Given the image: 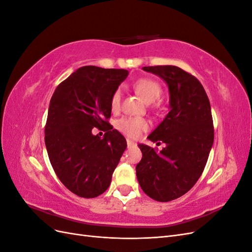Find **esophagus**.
Listing matches in <instances>:
<instances>
[{"label":"esophagus","mask_w":252,"mask_h":252,"mask_svg":"<svg viewBox=\"0 0 252 252\" xmlns=\"http://www.w3.org/2000/svg\"><path fill=\"white\" fill-rule=\"evenodd\" d=\"M127 146H128V147H133V146H135V143L132 142L131 140H128V139H127Z\"/></svg>","instance_id":"1"}]
</instances>
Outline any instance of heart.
Listing matches in <instances>:
<instances>
[{
    "label": "heart",
    "instance_id": "b5f03b06",
    "mask_svg": "<svg viewBox=\"0 0 252 252\" xmlns=\"http://www.w3.org/2000/svg\"><path fill=\"white\" fill-rule=\"evenodd\" d=\"M136 94L143 98V101L147 104L155 103L162 94V87L159 84L152 79H140L133 85ZM122 98V89L118 88L114 90L110 97V107L113 111L120 109ZM117 127L121 132L130 136V138H138L140 134L146 130L148 123L143 119L136 118H122L118 121Z\"/></svg>",
    "mask_w": 252,
    "mask_h": 252
}]
</instances>
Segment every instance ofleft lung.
Segmentation results:
<instances>
[{
  "label": "left lung",
  "instance_id": "left-lung-1",
  "mask_svg": "<svg viewBox=\"0 0 252 252\" xmlns=\"http://www.w3.org/2000/svg\"><path fill=\"white\" fill-rule=\"evenodd\" d=\"M143 70L167 84L169 112L147 138L163 142L165 147L158 151L139 144L143 157L135 167L136 178L151 199L169 202L193 187L207 163L215 138L211 107L199 80L180 67L149 66Z\"/></svg>",
  "mask_w": 252,
  "mask_h": 252
}]
</instances>
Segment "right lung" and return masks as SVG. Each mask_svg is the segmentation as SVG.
Wrapping results in <instances>:
<instances>
[{
	"mask_svg": "<svg viewBox=\"0 0 252 252\" xmlns=\"http://www.w3.org/2000/svg\"><path fill=\"white\" fill-rule=\"evenodd\" d=\"M125 69L84 66L57 87L48 109L45 144L52 168L71 192L91 199L105 192L127 147L108 123L110 97L128 77ZM94 127L105 131L93 134Z\"/></svg>",
	"mask_w": 252,
	"mask_h": 252,
	"instance_id": "right-lung-1",
	"label": "right lung"
}]
</instances>
